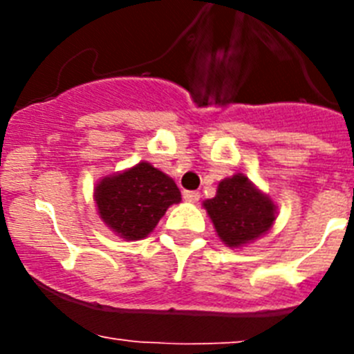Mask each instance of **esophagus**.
<instances>
[{"label":"esophagus","mask_w":354,"mask_h":354,"mask_svg":"<svg viewBox=\"0 0 354 354\" xmlns=\"http://www.w3.org/2000/svg\"><path fill=\"white\" fill-rule=\"evenodd\" d=\"M183 196L184 200H187V202H198L200 200L198 192H183Z\"/></svg>","instance_id":"34e87169"}]
</instances>
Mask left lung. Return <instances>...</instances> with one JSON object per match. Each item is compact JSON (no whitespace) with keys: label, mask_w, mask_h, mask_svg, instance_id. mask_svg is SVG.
I'll return each mask as SVG.
<instances>
[{"label":"left lung","mask_w":354,"mask_h":354,"mask_svg":"<svg viewBox=\"0 0 354 354\" xmlns=\"http://www.w3.org/2000/svg\"><path fill=\"white\" fill-rule=\"evenodd\" d=\"M216 232L230 248L243 246L268 232L274 221V204L245 175L221 180L216 196L205 200Z\"/></svg>","instance_id":"left-lung-1"}]
</instances>
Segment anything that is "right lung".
Returning a JSON list of instances; mask_svg holds the SVG:
<instances>
[{"mask_svg":"<svg viewBox=\"0 0 354 354\" xmlns=\"http://www.w3.org/2000/svg\"><path fill=\"white\" fill-rule=\"evenodd\" d=\"M102 221L124 239L149 236L171 204L180 202L177 184L149 162L106 177L95 187Z\"/></svg>","mask_w":354,"mask_h":354,"instance_id":"obj_1","label":"right lung"}]
</instances>
